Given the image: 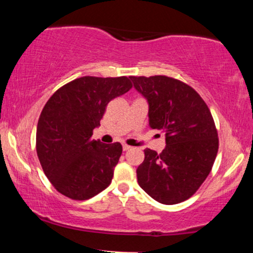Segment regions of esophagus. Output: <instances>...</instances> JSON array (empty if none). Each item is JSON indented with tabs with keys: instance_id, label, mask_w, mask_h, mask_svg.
<instances>
[{
	"instance_id": "34e87169",
	"label": "esophagus",
	"mask_w": 253,
	"mask_h": 253,
	"mask_svg": "<svg viewBox=\"0 0 253 253\" xmlns=\"http://www.w3.org/2000/svg\"><path fill=\"white\" fill-rule=\"evenodd\" d=\"M130 149H132V147H130L129 145H126V144L123 145V150H124V151H128V150H130Z\"/></svg>"
}]
</instances>
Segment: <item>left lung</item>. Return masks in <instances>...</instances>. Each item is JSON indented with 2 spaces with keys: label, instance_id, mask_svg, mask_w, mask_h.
<instances>
[{
  "label": "left lung",
  "instance_id": "8db88e82",
  "mask_svg": "<svg viewBox=\"0 0 253 253\" xmlns=\"http://www.w3.org/2000/svg\"><path fill=\"white\" fill-rule=\"evenodd\" d=\"M149 103V125L163 130L162 153L146 149L136 169L141 189L156 201L176 205L189 199L210 175L219 149L211 110L188 84L167 76H130Z\"/></svg>",
  "mask_w": 253,
  "mask_h": 253
}]
</instances>
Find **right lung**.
<instances>
[{"instance_id": "right-lung-1", "label": "right lung", "mask_w": 253, "mask_h": 253, "mask_svg": "<svg viewBox=\"0 0 253 253\" xmlns=\"http://www.w3.org/2000/svg\"><path fill=\"white\" fill-rule=\"evenodd\" d=\"M132 88L127 77L84 76L59 88L43 107L37 127V153L56 189L88 200L106 189L123 153L120 143L92 140L113 98Z\"/></svg>"}]
</instances>
